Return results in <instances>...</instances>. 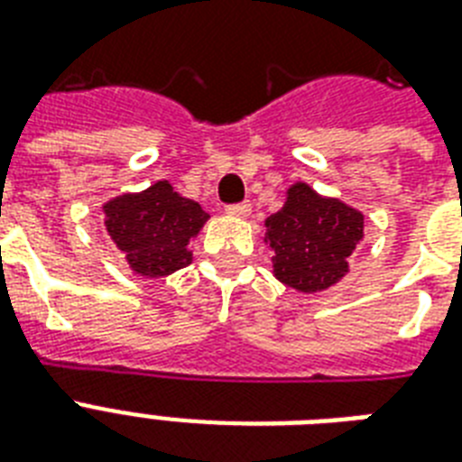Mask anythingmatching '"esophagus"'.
Returning a JSON list of instances; mask_svg holds the SVG:
<instances>
[{"instance_id":"1","label":"esophagus","mask_w":462,"mask_h":462,"mask_svg":"<svg viewBox=\"0 0 462 462\" xmlns=\"http://www.w3.org/2000/svg\"><path fill=\"white\" fill-rule=\"evenodd\" d=\"M225 210H227V213H230V216H235V217H246L249 213H252V203H249V201L230 203V206H227Z\"/></svg>"}]
</instances>
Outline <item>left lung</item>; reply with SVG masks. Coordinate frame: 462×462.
<instances>
[{
  "label": "left lung",
  "mask_w": 462,
  "mask_h": 462,
  "mask_svg": "<svg viewBox=\"0 0 462 462\" xmlns=\"http://www.w3.org/2000/svg\"><path fill=\"white\" fill-rule=\"evenodd\" d=\"M365 216L307 184H292L288 201L266 220L273 273L288 288L321 292L347 273V256L365 235Z\"/></svg>",
  "instance_id": "obj_1"
}]
</instances>
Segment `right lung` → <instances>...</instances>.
Listing matches in <instances>:
<instances>
[{
    "label": "right lung",
    "instance_id": "right-lung-1",
    "mask_svg": "<svg viewBox=\"0 0 462 462\" xmlns=\"http://www.w3.org/2000/svg\"><path fill=\"white\" fill-rule=\"evenodd\" d=\"M105 227L129 266L146 278H162L191 263L189 239L196 237L208 213L184 199L167 181L141 194H125L105 203Z\"/></svg>",
    "mask_w": 462,
    "mask_h": 462
}]
</instances>
